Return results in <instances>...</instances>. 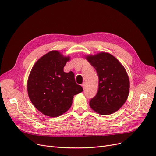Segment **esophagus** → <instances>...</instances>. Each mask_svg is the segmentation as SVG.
I'll use <instances>...</instances> for the list:
<instances>
[{
  "instance_id": "34e87169",
  "label": "esophagus",
  "mask_w": 156,
  "mask_h": 156,
  "mask_svg": "<svg viewBox=\"0 0 156 156\" xmlns=\"http://www.w3.org/2000/svg\"><path fill=\"white\" fill-rule=\"evenodd\" d=\"M85 85H86V83H85V82H84V83L82 84V87H83V89H85Z\"/></svg>"
}]
</instances>
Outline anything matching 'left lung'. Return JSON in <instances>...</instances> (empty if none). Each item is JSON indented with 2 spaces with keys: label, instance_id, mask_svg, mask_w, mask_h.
<instances>
[{
  "label": "left lung",
  "instance_id": "8db88e82",
  "mask_svg": "<svg viewBox=\"0 0 156 156\" xmlns=\"http://www.w3.org/2000/svg\"><path fill=\"white\" fill-rule=\"evenodd\" d=\"M86 59L95 69L99 77L98 92L90 101V106L102 115L112 114L127 100L129 91L128 74L121 62L109 53L88 55Z\"/></svg>",
  "mask_w": 156,
  "mask_h": 156
}]
</instances>
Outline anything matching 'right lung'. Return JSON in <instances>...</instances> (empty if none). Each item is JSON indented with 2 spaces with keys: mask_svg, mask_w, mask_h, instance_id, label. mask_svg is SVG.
Wrapping results in <instances>:
<instances>
[{
  "mask_svg": "<svg viewBox=\"0 0 156 156\" xmlns=\"http://www.w3.org/2000/svg\"><path fill=\"white\" fill-rule=\"evenodd\" d=\"M69 59L70 57L52 51L41 57L31 70L27 83L28 96L35 107L46 116L62 115L70 108L74 95L83 90L76 83L72 71L64 72Z\"/></svg>",
  "mask_w": 156,
  "mask_h": 156,
  "instance_id": "add662e5",
  "label": "right lung"
}]
</instances>
